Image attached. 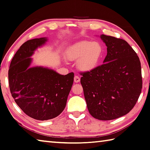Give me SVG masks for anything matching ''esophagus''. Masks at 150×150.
<instances>
[{
	"mask_svg": "<svg viewBox=\"0 0 150 150\" xmlns=\"http://www.w3.org/2000/svg\"><path fill=\"white\" fill-rule=\"evenodd\" d=\"M74 80L75 83H78V82L80 81V78H79L78 76H75L74 78Z\"/></svg>",
	"mask_w": 150,
	"mask_h": 150,
	"instance_id": "obj_1",
	"label": "esophagus"
}]
</instances>
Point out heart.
Listing matches in <instances>:
<instances>
[{
	"label": "heart",
	"mask_w": 150,
	"mask_h": 150,
	"mask_svg": "<svg viewBox=\"0 0 150 150\" xmlns=\"http://www.w3.org/2000/svg\"><path fill=\"white\" fill-rule=\"evenodd\" d=\"M103 48L96 41H81L68 48L65 57L72 62L77 61L78 69L83 72H90L96 69L100 62Z\"/></svg>",
	"instance_id": "b5f03b06"
}]
</instances>
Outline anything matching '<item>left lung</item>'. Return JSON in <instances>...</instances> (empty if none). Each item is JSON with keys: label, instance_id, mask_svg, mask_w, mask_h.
Wrapping results in <instances>:
<instances>
[{"label": "left lung", "instance_id": "obj_1", "mask_svg": "<svg viewBox=\"0 0 150 150\" xmlns=\"http://www.w3.org/2000/svg\"><path fill=\"white\" fill-rule=\"evenodd\" d=\"M107 47L103 65L82 73L81 84L89 113L101 120L127 114L141 93L140 59L132 47L122 39L101 35Z\"/></svg>", "mask_w": 150, "mask_h": 150}]
</instances>
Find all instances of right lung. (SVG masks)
Listing matches in <instances>:
<instances>
[{
	"mask_svg": "<svg viewBox=\"0 0 150 150\" xmlns=\"http://www.w3.org/2000/svg\"><path fill=\"white\" fill-rule=\"evenodd\" d=\"M47 41L41 38L24 42L14 55L8 71L15 102L26 115L38 120H50L62 113L74 81L73 72L64 76L47 67H30V57Z\"/></svg>",
	"mask_w": 150,
	"mask_h": 150,
	"instance_id": "obj_1",
	"label": "right lung"
}]
</instances>
